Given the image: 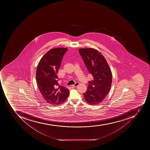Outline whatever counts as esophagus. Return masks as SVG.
Masks as SVG:
<instances>
[{
    "instance_id": "34e87169",
    "label": "esophagus",
    "mask_w": 150,
    "mask_h": 150,
    "mask_svg": "<svg viewBox=\"0 0 150 150\" xmlns=\"http://www.w3.org/2000/svg\"><path fill=\"white\" fill-rule=\"evenodd\" d=\"M79 83L78 82H76V83L74 84V85H72V87H76L77 86H78L79 85Z\"/></svg>"
}]
</instances>
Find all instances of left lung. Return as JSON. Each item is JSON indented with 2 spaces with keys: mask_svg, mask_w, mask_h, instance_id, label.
<instances>
[{
  "mask_svg": "<svg viewBox=\"0 0 150 150\" xmlns=\"http://www.w3.org/2000/svg\"><path fill=\"white\" fill-rule=\"evenodd\" d=\"M83 59L92 80L88 82L87 90L83 94L86 102L97 105L103 102L110 91L112 74L103 55L93 48L79 49Z\"/></svg>",
  "mask_w": 150,
  "mask_h": 150,
  "instance_id": "8db88e82",
  "label": "left lung"
}]
</instances>
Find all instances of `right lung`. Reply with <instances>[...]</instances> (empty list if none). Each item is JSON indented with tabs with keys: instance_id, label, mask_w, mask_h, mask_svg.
<instances>
[{
	"instance_id": "1",
	"label": "right lung",
	"mask_w": 150,
	"mask_h": 150,
	"mask_svg": "<svg viewBox=\"0 0 150 150\" xmlns=\"http://www.w3.org/2000/svg\"><path fill=\"white\" fill-rule=\"evenodd\" d=\"M66 48L50 50L44 55L37 67L36 80L40 93L47 103L52 105L62 104L69 95L68 88L58 84L57 74Z\"/></svg>"
}]
</instances>
